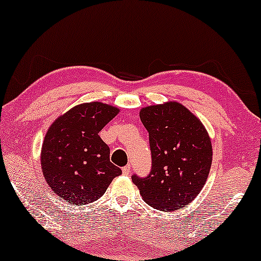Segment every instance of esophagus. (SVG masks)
Wrapping results in <instances>:
<instances>
[{
	"instance_id": "34e87169",
	"label": "esophagus",
	"mask_w": 261,
	"mask_h": 261,
	"mask_svg": "<svg viewBox=\"0 0 261 261\" xmlns=\"http://www.w3.org/2000/svg\"><path fill=\"white\" fill-rule=\"evenodd\" d=\"M122 173L124 176H128L130 173V165H126L124 167H122Z\"/></svg>"
}]
</instances>
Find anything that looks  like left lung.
<instances>
[{
	"instance_id": "1",
	"label": "left lung",
	"mask_w": 261,
	"mask_h": 261,
	"mask_svg": "<svg viewBox=\"0 0 261 261\" xmlns=\"http://www.w3.org/2000/svg\"><path fill=\"white\" fill-rule=\"evenodd\" d=\"M152 167L132 176L145 202L162 212L187 206L204 187L213 159L212 141L201 121L177 102L142 108Z\"/></svg>"
}]
</instances>
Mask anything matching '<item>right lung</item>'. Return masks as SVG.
<instances>
[{"mask_svg":"<svg viewBox=\"0 0 261 261\" xmlns=\"http://www.w3.org/2000/svg\"><path fill=\"white\" fill-rule=\"evenodd\" d=\"M119 109L101 102L83 103L57 119L46 133L41 169L49 188L74 205L88 204L105 194L122 173L110 162L102 128Z\"/></svg>","mask_w":261,"mask_h":261,"instance_id":"add662e5","label":"right lung"}]
</instances>
